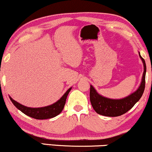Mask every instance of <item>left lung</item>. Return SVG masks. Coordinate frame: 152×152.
<instances>
[{"label": "left lung", "mask_w": 152, "mask_h": 152, "mask_svg": "<svg viewBox=\"0 0 152 152\" xmlns=\"http://www.w3.org/2000/svg\"><path fill=\"white\" fill-rule=\"evenodd\" d=\"M144 64V73L141 84L136 91L132 93L128 96L121 99H112L106 98L97 93L95 88L91 85L90 86V101L94 109L97 114L106 116H118L125 114L129 111L135 105L142 97L145 88V76L146 71V63L144 59L141 56Z\"/></svg>", "instance_id": "obj_1"}]
</instances>
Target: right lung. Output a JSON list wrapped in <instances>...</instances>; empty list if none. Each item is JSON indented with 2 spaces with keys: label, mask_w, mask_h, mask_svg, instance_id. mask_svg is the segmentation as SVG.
<instances>
[{
  "label": "right lung",
  "mask_w": 152,
  "mask_h": 152,
  "mask_svg": "<svg viewBox=\"0 0 152 152\" xmlns=\"http://www.w3.org/2000/svg\"><path fill=\"white\" fill-rule=\"evenodd\" d=\"M71 89V88H69L65 94L63 95V96L55 102L54 104H51L50 106H44V107L41 108H30L25 106L22 104H19L18 102H15L13 100L11 97L10 96V99L12 103L13 104L17 109L20 110L21 112L25 114L27 116H30L36 119H47V118H50L56 116L62 111L64 109V106H65L66 98L69 92Z\"/></svg>",
  "instance_id": "right-lung-1"
}]
</instances>
